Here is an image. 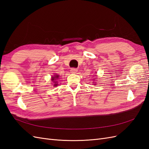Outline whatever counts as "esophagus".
<instances>
[{"label":"esophagus","mask_w":149,"mask_h":149,"mask_svg":"<svg viewBox=\"0 0 149 149\" xmlns=\"http://www.w3.org/2000/svg\"><path fill=\"white\" fill-rule=\"evenodd\" d=\"M70 71H71V73H76V72L78 71V69L74 68H71V69Z\"/></svg>","instance_id":"obj_1"}]
</instances>
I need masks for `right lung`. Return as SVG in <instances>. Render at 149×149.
Segmentation results:
<instances>
[{
    "label": "right lung",
    "mask_w": 149,
    "mask_h": 149,
    "mask_svg": "<svg viewBox=\"0 0 149 149\" xmlns=\"http://www.w3.org/2000/svg\"><path fill=\"white\" fill-rule=\"evenodd\" d=\"M58 78H59V75H58V74L54 75L53 76H52V81L54 83H55L53 85V86L55 87V86H58V83H57L56 80H57L58 79H59Z\"/></svg>",
    "instance_id": "obj_1"
}]
</instances>
